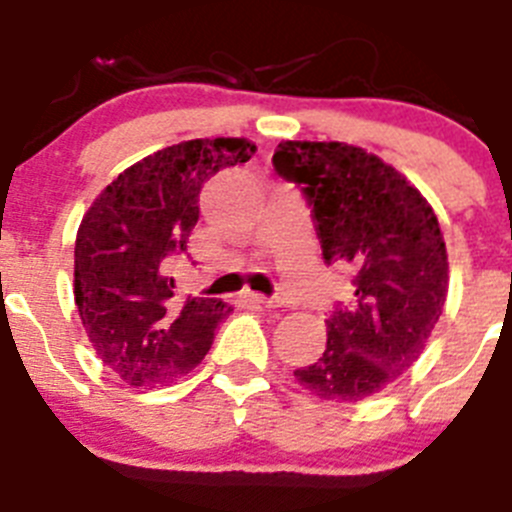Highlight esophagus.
<instances>
[{
  "instance_id": "34e87169",
  "label": "esophagus",
  "mask_w": 512,
  "mask_h": 512,
  "mask_svg": "<svg viewBox=\"0 0 512 512\" xmlns=\"http://www.w3.org/2000/svg\"><path fill=\"white\" fill-rule=\"evenodd\" d=\"M253 302H259V305L269 307V310H277V307L284 305L282 297H264V295H251Z\"/></svg>"
}]
</instances>
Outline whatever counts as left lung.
Segmentation results:
<instances>
[{
    "mask_svg": "<svg viewBox=\"0 0 512 512\" xmlns=\"http://www.w3.org/2000/svg\"><path fill=\"white\" fill-rule=\"evenodd\" d=\"M271 164L305 194L325 264L354 269V300L330 310L328 346L297 382L323 400H366L418 361L446 302L436 212L364 148L284 140Z\"/></svg>",
    "mask_w": 512,
    "mask_h": 512,
    "instance_id": "8db88e82",
    "label": "left lung"
}]
</instances>
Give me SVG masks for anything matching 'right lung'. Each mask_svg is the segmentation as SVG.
Segmentation results:
<instances>
[{
	"label": "right lung",
	"mask_w": 512,
	"mask_h": 512,
	"mask_svg": "<svg viewBox=\"0 0 512 512\" xmlns=\"http://www.w3.org/2000/svg\"><path fill=\"white\" fill-rule=\"evenodd\" d=\"M243 138L184 140L122 171L84 215L74 248V297L99 359L133 387L174 382L210 351L230 307L174 300L171 261L187 253L210 176L246 164Z\"/></svg>",
	"instance_id": "right-lung-1"
}]
</instances>
